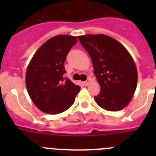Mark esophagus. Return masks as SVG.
<instances>
[{"mask_svg": "<svg viewBox=\"0 0 156 156\" xmlns=\"http://www.w3.org/2000/svg\"><path fill=\"white\" fill-rule=\"evenodd\" d=\"M90 83V78H88L87 81H84V84H85V86H87Z\"/></svg>", "mask_w": 156, "mask_h": 156, "instance_id": "obj_1", "label": "esophagus"}]
</instances>
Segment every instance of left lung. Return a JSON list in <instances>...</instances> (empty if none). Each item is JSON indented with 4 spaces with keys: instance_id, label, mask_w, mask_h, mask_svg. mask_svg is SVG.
I'll use <instances>...</instances> for the list:
<instances>
[{
    "instance_id": "obj_1",
    "label": "left lung",
    "mask_w": 156,
    "mask_h": 156,
    "mask_svg": "<svg viewBox=\"0 0 156 156\" xmlns=\"http://www.w3.org/2000/svg\"><path fill=\"white\" fill-rule=\"evenodd\" d=\"M78 37L90 56L100 86V94L94 97L96 103L107 111L123 109L137 84V70L131 55L122 44L106 34Z\"/></svg>"
}]
</instances>
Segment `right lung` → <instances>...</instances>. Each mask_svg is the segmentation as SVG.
I'll return each mask as SVG.
<instances>
[{"label":"right lung","instance_id":"add662e5","mask_svg":"<svg viewBox=\"0 0 156 156\" xmlns=\"http://www.w3.org/2000/svg\"><path fill=\"white\" fill-rule=\"evenodd\" d=\"M78 41L75 36L59 34L47 41L31 58L26 74L30 98L47 114L65 112L75 102L80 86L64 78V62Z\"/></svg>","mask_w":156,"mask_h":156}]
</instances>
